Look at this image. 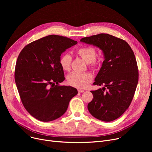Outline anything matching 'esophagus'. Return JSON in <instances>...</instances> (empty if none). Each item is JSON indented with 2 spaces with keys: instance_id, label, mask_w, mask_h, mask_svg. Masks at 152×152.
<instances>
[{
  "instance_id": "esophagus-1",
  "label": "esophagus",
  "mask_w": 152,
  "mask_h": 152,
  "mask_svg": "<svg viewBox=\"0 0 152 152\" xmlns=\"http://www.w3.org/2000/svg\"><path fill=\"white\" fill-rule=\"evenodd\" d=\"M77 91H78V92H80V93H82V92H84V91L83 90V89H78Z\"/></svg>"
}]
</instances>
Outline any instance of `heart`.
Wrapping results in <instances>:
<instances>
[{"instance_id":"obj_1","label":"heart","mask_w":152,"mask_h":152,"mask_svg":"<svg viewBox=\"0 0 152 152\" xmlns=\"http://www.w3.org/2000/svg\"><path fill=\"white\" fill-rule=\"evenodd\" d=\"M77 55L88 63L89 66L92 69H95L97 66L96 60L97 50L92 46H83L79 47L76 51ZM60 65L63 70L69 71L71 68L72 57L68 53H65L61 56L60 58ZM68 84L77 88H84L92 80L91 73H73L68 76Z\"/></svg>"}]
</instances>
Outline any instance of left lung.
Masks as SVG:
<instances>
[{
  "label": "left lung",
  "mask_w": 152,
  "mask_h": 152,
  "mask_svg": "<svg viewBox=\"0 0 152 152\" xmlns=\"http://www.w3.org/2000/svg\"><path fill=\"white\" fill-rule=\"evenodd\" d=\"M80 41L99 47L105 57L93 84L104 87L91 91L94 97L87 108L95 118L112 121L129 108L136 89L139 71L134 53L124 40L108 34L85 37Z\"/></svg>",
  "instance_id": "1"
}]
</instances>
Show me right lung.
Returning a JSON list of instances; mask_svg holds the SVG:
<instances>
[{
    "mask_svg": "<svg viewBox=\"0 0 152 152\" xmlns=\"http://www.w3.org/2000/svg\"><path fill=\"white\" fill-rule=\"evenodd\" d=\"M77 42L58 35H49L26 45L20 53L15 80L23 105L39 121H51L66 112L70 100L77 94L65 80L60 65L61 54Z\"/></svg>",
    "mask_w": 152,
    "mask_h": 152,
    "instance_id": "right-lung-1",
    "label": "right lung"
}]
</instances>
